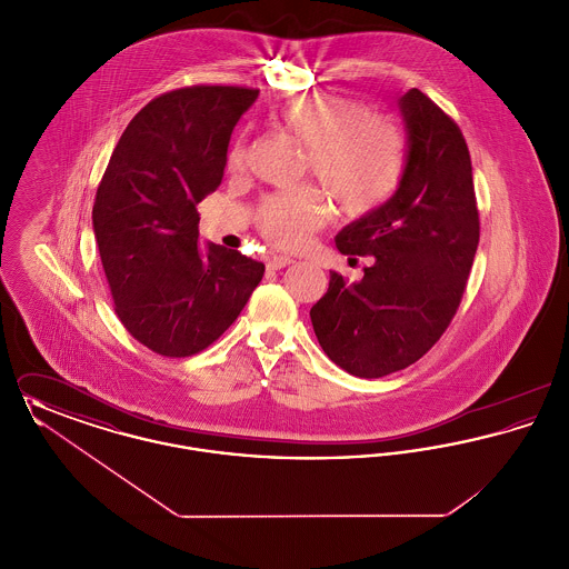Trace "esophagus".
<instances>
[{
	"label": "esophagus",
	"mask_w": 569,
	"mask_h": 569,
	"mask_svg": "<svg viewBox=\"0 0 569 569\" xmlns=\"http://www.w3.org/2000/svg\"><path fill=\"white\" fill-rule=\"evenodd\" d=\"M290 264H295V258H290V256H271V258L267 260V267L272 269V271L286 269V267H290Z\"/></svg>",
	"instance_id": "1"
}]
</instances>
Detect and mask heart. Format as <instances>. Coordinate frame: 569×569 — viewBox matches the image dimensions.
<instances>
[{"instance_id":"b5f03b06","label":"heart","mask_w":569,"mask_h":569,"mask_svg":"<svg viewBox=\"0 0 569 569\" xmlns=\"http://www.w3.org/2000/svg\"><path fill=\"white\" fill-rule=\"evenodd\" d=\"M274 121L307 144V170L320 181L341 216L362 217L381 207L403 172V138L388 119L335 93H307L283 102ZM243 142L228 156L232 170L244 166ZM328 204L313 188L281 191L258 209L260 232L286 249H298L325 223Z\"/></svg>"}]
</instances>
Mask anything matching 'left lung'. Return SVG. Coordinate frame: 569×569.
Segmentation results:
<instances>
[{"mask_svg":"<svg viewBox=\"0 0 569 569\" xmlns=\"http://www.w3.org/2000/svg\"><path fill=\"white\" fill-rule=\"evenodd\" d=\"M407 158L399 188L346 226L337 249L371 256L360 281L330 272L311 307L326 356L356 378L413 365L452 322L480 241L471 158L459 126L420 89L399 98Z\"/></svg>","mask_w":569,"mask_h":569,"instance_id":"8db88e82","label":"left lung"}]
</instances>
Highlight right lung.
<instances>
[{
  "instance_id": "add662e5",
  "label": "right lung",
  "mask_w": 569,
  "mask_h": 569,
  "mask_svg": "<svg viewBox=\"0 0 569 569\" xmlns=\"http://www.w3.org/2000/svg\"><path fill=\"white\" fill-rule=\"evenodd\" d=\"M258 89L191 84L151 100L119 138L93 204V232L126 330L186 358L217 341L262 281L264 264L198 244L196 204L223 177L230 136Z\"/></svg>"
}]
</instances>
